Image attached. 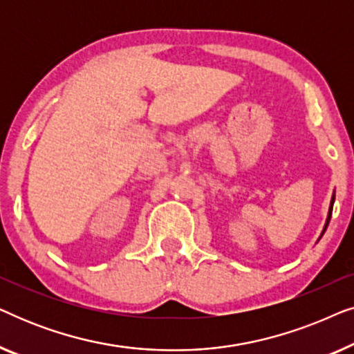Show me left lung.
<instances>
[{
  "instance_id": "left-lung-1",
  "label": "left lung",
  "mask_w": 354,
  "mask_h": 354,
  "mask_svg": "<svg viewBox=\"0 0 354 354\" xmlns=\"http://www.w3.org/2000/svg\"><path fill=\"white\" fill-rule=\"evenodd\" d=\"M333 201H335V193H333V195H332V201H330V206H328V214H327V221H326V225H324V230H322V234H321V236L324 235V232H326V229H327V225H328V222H330V217H332V207H333Z\"/></svg>"
}]
</instances>
